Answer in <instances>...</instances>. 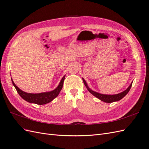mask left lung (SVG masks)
<instances>
[{
	"label": "left lung",
	"instance_id": "8db88e82",
	"mask_svg": "<svg viewBox=\"0 0 149 149\" xmlns=\"http://www.w3.org/2000/svg\"><path fill=\"white\" fill-rule=\"evenodd\" d=\"M83 81L85 86L87 88L88 91L91 93L93 96L96 97L101 101L107 102V103H111V102H113L115 101H118L120 100L122 98H123L126 95V94L128 93V92L130 91V88H131L132 84V82L131 84H130L129 86L127 88V89H125V91L123 92H122L119 94H113V95H109V94H102L93 91V90H91L88 86L86 82V81L83 78Z\"/></svg>",
	"mask_w": 149,
	"mask_h": 149
}]
</instances>
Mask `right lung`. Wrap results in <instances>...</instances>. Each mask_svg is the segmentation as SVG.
I'll use <instances>...</instances> for the list:
<instances>
[{
    "label": "right lung",
    "instance_id": "obj_1",
    "mask_svg": "<svg viewBox=\"0 0 149 149\" xmlns=\"http://www.w3.org/2000/svg\"><path fill=\"white\" fill-rule=\"evenodd\" d=\"M65 76H64L63 78L61 79V81L60 82L59 85L58 86V87L52 91L49 92H45V93H28L22 91L20 89L18 88L14 82L13 81L12 79V82L13 85L14 86L15 88L17 93L19 94V95L24 99V100L27 101L30 103H34L37 104L38 105H43L45 104L49 103L53 101L54 99L58 96L60 92L63 88V82L65 80Z\"/></svg>",
    "mask_w": 149,
    "mask_h": 149
}]
</instances>
